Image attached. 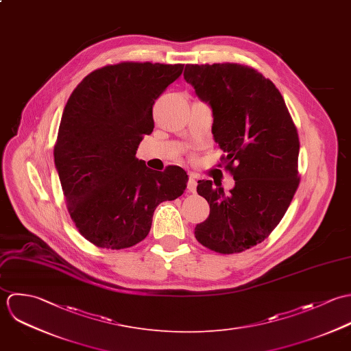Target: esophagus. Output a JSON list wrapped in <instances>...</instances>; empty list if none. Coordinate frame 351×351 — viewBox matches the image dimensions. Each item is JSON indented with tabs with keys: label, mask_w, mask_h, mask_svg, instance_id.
Instances as JSON below:
<instances>
[{
	"label": "esophagus",
	"mask_w": 351,
	"mask_h": 351,
	"mask_svg": "<svg viewBox=\"0 0 351 351\" xmlns=\"http://www.w3.org/2000/svg\"><path fill=\"white\" fill-rule=\"evenodd\" d=\"M197 186H198L197 179H195L194 176H190V178H189V182H187V190H189L190 193H195V191H197Z\"/></svg>",
	"instance_id": "obj_1"
}]
</instances>
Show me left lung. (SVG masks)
I'll return each mask as SVG.
<instances>
[{
    "label": "left lung",
    "mask_w": 351,
    "mask_h": 351,
    "mask_svg": "<svg viewBox=\"0 0 351 351\" xmlns=\"http://www.w3.org/2000/svg\"><path fill=\"white\" fill-rule=\"evenodd\" d=\"M184 80L210 106L221 161L234 179L229 194L211 180L198 182L210 214L195 226V237L219 254L243 252L269 237L294 197L297 129L277 86L254 68L186 65Z\"/></svg>",
    "instance_id": "8db88e82"
}]
</instances>
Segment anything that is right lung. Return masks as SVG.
I'll list each match as a JSON object with an SVG mask.
<instances>
[{
	"label": "right lung",
	"mask_w": 351,
	"mask_h": 351,
	"mask_svg": "<svg viewBox=\"0 0 351 351\" xmlns=\"http://www.w3.org/2000/svg\"><path fill=\"white\" fill-rule=\"evenodd\" d=\"M184 65L119 62L89 73L65 106L54 161L78 232L106 250L142 241L156 208L179 198L189 182L176 165L149 169L136 157L153 132L154 100Z\"/></svg>",
	"instance_id": "1"
}]
</instances>
